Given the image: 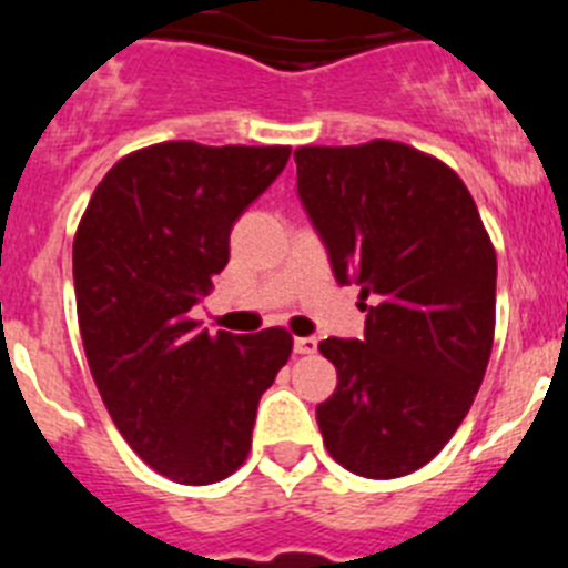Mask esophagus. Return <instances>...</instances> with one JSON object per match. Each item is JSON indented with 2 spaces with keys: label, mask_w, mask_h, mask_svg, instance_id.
I'll use <instances>...</instances> for the list:
<instances>
[{
  "label": "esophagus",
  "mask_w": 568,
  "mask_h": 568,
  "mask_svg": "<svg viewBox=\"0 0 568 568\" xmlns=\"http://www.w3.org/2000/svg\"><path fill=\"white\" fill-rule=\"evenodd\" d=\"M293 349L298 355H313L315 349H318V341H315L313 335H307V338H295L293 341Z\"/></svg>",
  "instance_id": "1"
}]
</instances>
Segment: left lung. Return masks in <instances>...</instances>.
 Listing matches in <instances>:
<instances>
[{
  "label": "left lung",
  "instance_id": "8db88e82",
  "mask_svg": "<svg viewBox=\"0 0 568 568\" xmlns=\"http://www.w3.org/2000/svg\"><path fill=\"white\" fill-rule=\"evenodd\" d=\"M298 199L364 338L318 349L338 386L315 418L344 469L389 480L435 458L478 395L495 338L498 261L455 170L400 142L298 148Z\"/></svg>",
  "mask_w": 568,
  "mask_h": 568
}]
</instances>
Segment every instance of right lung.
Returning <instances> with one entry per match:
<instances>
[{"label": "right lung", "instance_id": "obj_1", "mask_svg": "<svg viewBox=\"0 0 568 568\" xmlns=\"http://www.w3.org/2000/svg\"><path fill=\"white\" fill-rule=\"evenodd\" d=\"M290 148L162 142L93 190L73 239L90 375L133 453L175 484L233 475L261 395L293 353L287 329L210 335L190 310L230 261V230L278 179Z\"/></svg>", "mask_w": 568, "mask_h": 568}]
</instances>
